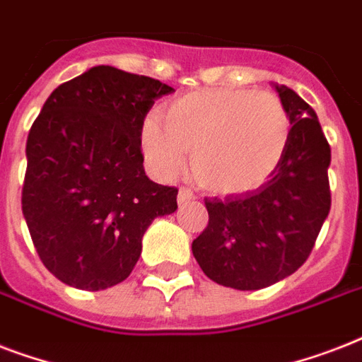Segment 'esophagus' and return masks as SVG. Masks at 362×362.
Masks as SVG:
<instances>
[{
    "label": "esophagus",
    "mask_w": 362,
    "mask_h": 362,
    "mask_svg": "<svg viewBox=\"0 0 362 362\" xmlns=\"http://www.w3.org/2000/svg\"><path fill=\"white\" fill-rule=\"evenodd\" d=\"M193 199H195V193L192 189H187V187H180L178 189V204H186L189 201H193Z\"/></svg>",
    "instance_id": "1"
}]
</instances>
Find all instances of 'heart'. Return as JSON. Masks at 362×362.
Instances as JSON below:
<instances>
[{"label":"heart","mask_w":362,"mask_h":362,"mask_svg":"<svg viewBox=\"0 0 362 362\" xmlns=\"http://www.w3.org/2000/svg\"><path fill=\"white\" fill-rule=\"evenodd\" d=\"M142 124L141 146L153 175L170 180L192 153L195 180L218 195H244L274 173L289 141L286 105L270 92L212 88L182 95Z\"/></svg>","instance_id":"b5f03b06"}]
</instances>
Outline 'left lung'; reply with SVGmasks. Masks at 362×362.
Wrapping results in <instances>:
<instances>
[{"label":"left lung","instance_id":"obj_1","mask_svg":"<svg viewBox=\"0 0 362 362\" xmlns=\"http://www.w3.org/2000/svg\"><path fill=\"white\" fill-rule=\"evenodd\" d=\"M274 90L291 124L281 161L255 192L206 199L209 226L192 244L210 280L240 291L269 287L303 267L331 210V146L317 115L291 88Z\"/></svg>","mask_w":362,"mask_h":362}]
</instances>
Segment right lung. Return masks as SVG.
<instances>
[{"label": "right lung", "mask_w": 362, "mask_h": 362, "mask_svg": "<svg viewBox=\"0 0 362 362\" xmlns=\"http://www.w3.org/2000/svg\"><path fill=\"white\" fill-rule=\"evenodd\" d=\"M175 90L150 76L98 65L50 93L25 142L22 212L42 264L84 291L124 281L156 218L178 189L144 173L148 110Z\"/></svg>", "instance_id": "obj_1"}]
</instances>
